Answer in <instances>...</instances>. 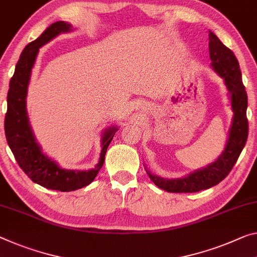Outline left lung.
I'll return each instance as SVG.
<instances>
[{
    "label": "left lung",
    "instance_id": "obj_1",
    "mask_svg": "<svg viewBox=\"0 0 257 257\" xmlns=\"http://www.w3.org/2000/svg\"><path fill=\"white\" fill-rule=\"evenodd\" d=\"M209 51L211 65L220 77L231 94V104L234 116L228 134V140L222 155L214 163L183 179L168 180L152 175L146 169L149 178L157 187L171 193H193L208 189L219 184L231 172L246 145L248 137L247 93L241 79L239 62L231 49L212 32H209Z\"/></svg>",
    "mask_w": 257,
    "mask_h": 257
}]
</instances>
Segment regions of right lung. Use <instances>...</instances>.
Instances as JSON below:
<instances>
[{
    "instance_id": "right-lung-1",
    "label": "right lung",
    "mask_w": 257,
    "mask_h": 257,
    "mask_svg": "<svg viewBox=\"0 0 257 257\" xmlns=\"http://www.w3.org/2000/svg\"><path fill=\"white\" fill-rule=\"evenodd\" d=\"M71 25L65 22H57L43 32L37 40L30 42L19 57L16 70L10 80L8 92V109L5 118V131L8 145L16 161L29 178L35 184L61 192H70L85 187L95 179L104 163L106 149L117 128L106 130L102 138V152L100 162L89 171H69L63 170L42 154L33 137L26 113V94L31 70H32L39 48L53 40L62 32H68Z\"/></svg>"
}]
</instances>
